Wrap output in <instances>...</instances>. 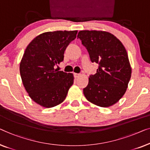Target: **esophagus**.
Instances as JSON below:
<instances>
[{
  "instance_id": "esophagus-1",
  "label": "esophagus",
  "mask_w": 150,
  "mask_h": 150,
  "mask_svg": "<svg viewBox=\"0 0 150 150\" xmlns=\"http://www.w3.org/2000/svg\"><path fill=\"white\" fill-rule=\"evenodd\" d=\"M79 73H74V77H75V79H77V78H78V77H79Z\"/></svg>"
}]
</instances>
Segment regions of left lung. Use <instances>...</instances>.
<instances>
[{"instance_id":"1","label":"left lung","mask_w":150,"mask_h":150,"mask_svg":"<svg viewBox=\"0 0 150 150\" xmlns=\"http://www.w3.org/2000/svg\"><path fill=\"white\" fill-rule=\"evenodd\" d=\"M77 37L87 49L92 62L99 64L96 73L90 76L84 96L101 107L114 105L124 96L131 77L127 52L117 38L102 30H81Z\"/></svg>"}]
</instances>
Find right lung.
Wrapping results in <instances>:
<instances>
[{
    "mask_svg": "<svg viewBox=\"0 0 150 150\" xmlns=\"http://www.w3.org/2000/svg\"><path fill=\"white\" fill-rule=\"evenodd\" d=\"M77 30L46 32L27 46L20 64L22 81L30 98L46 108L60 105L73 84V73L58 71L54 66L64 60V53Z\"/></svg>",
    "mask_w": 150,
    "mask_h": 150,
    "instance_id": "obj_1",
    "label": "right lung"
}]
</instances>
